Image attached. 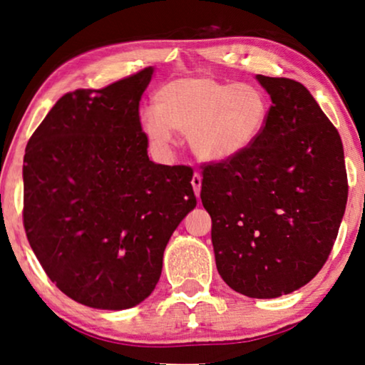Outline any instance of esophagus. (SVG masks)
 <instances>
[{
    "mask_svg": "<svg viewBox=\"0 0 365 365\" xmlns=\"http://www.w3.org/2000/svg\"><path fill=\"white\" fill-rule=\"evenodd\" d=\"M191 184H192V189H194V194L199 197V194H201V186H202V178L199 173H194V176L191 179Z\"/></svg>",
    "mask_w": 365,
    "mask_h": 365,
    "instance_id": "obj_1",
    "label": "esophagus"
}]
</instances>
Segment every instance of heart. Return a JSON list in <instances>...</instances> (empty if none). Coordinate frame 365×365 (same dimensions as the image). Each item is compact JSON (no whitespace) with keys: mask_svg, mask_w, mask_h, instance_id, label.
<instances>
[{"mask_svg":"<svg viewBox=\"0 0 365 365\" xmlns=\"http://www.w3.org/2000/svg\"><path fill=\"white\" fill-rule=\"evenodd\" d=\"M154 109L141 114L146 139L168 148L173 131L187 136L202 161L226 163L251 149L271 116V99L256 84L196 74L173 79L154 94Z\"/></svg>","mask_w":365,"mask_h":365,"instance_id":"obj_1","label":"heart"}]
</instances>
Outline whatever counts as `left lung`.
<instances>
[{"instance_id": "left-lung-1", "label": "left lung", "mask_w": 365, "mask_h": 365, "mask_svg": "<svg viewBox=\"0 0 365 365\" xmlns=\"http://www.w3.org/2000/svg\"><path fill=\"white\" fill-rule=\"evenodd\" d=\"M271 116L251 149L204 168L217 271L254 299L291 294L332 251L347 202L342 141L306 86L257 74Z\"/></svg>"}]
</instances>
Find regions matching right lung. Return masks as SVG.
Wrapping results in <instances>:
<instances>
[{
	"instance_id": "add662e5",
	"label": "right lung",
	"mask_w": 365,
	"mask_h": 365,
	"mask_svg": "<svg viewBox=\"0 0 365 365\" xmlns=\"http://www.w3.org/2000/svg\"><path fill=\"white\" fill-rule=\"evenodd\" d=\"M153 73L64 94L26 146L29 246L59 291L88 307L143 302L173 232L196 207L191 168L149 161L139 101Z\"/></svg>"
}]
</instances>
